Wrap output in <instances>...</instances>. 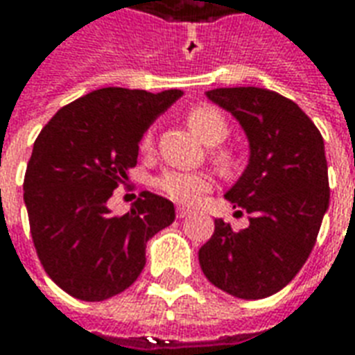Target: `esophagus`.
I'll use <instances>...</instances> for the list:
<instances>
[{
	"label": "esophagus",
	"mask_w": 355,
	"mask_h": 355,
	"mask_svg": "<svg viewBox=\"0 0 355 355\" xmlns=\"http://www.w3.org/2000/svg\"><path fill=\"white\" fill-rule=\"evenodd\" d=\"M190 215V211L184 207H178L177 209V218H186V216Z\"/></svg>",
	"instance_id": "obj_1"
}]
</instances>
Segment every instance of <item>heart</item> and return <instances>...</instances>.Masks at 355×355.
<instances>
[{
  "instance_id": "obj_1",
  "label": "heart",
  "mask_w": 355,
  "mask_h": 355,
  "mask_svg": "<svg viewBox=\"0 0 355 355\" xmlns=\"http://www.w3.org/2000/svg\"><path fill=\"white\" fill-rule=\"evenodd\" d=\"M188 125H190L193 135L207 146H215L218 142H223L228 135L226 119L213 106H196V108L190 110L188 112ZM152 144H154L152 131L144 132V137L140 140V148L148 152V150H152ZM216 162L226 167L230 159L226 154H218ZM155 186L171 201L180 203V205H193L200 200L201 193H205L211 188V178L205 173L171 169L165 171L162 177L155 180Z\"/></svg>"
}]
</instances>
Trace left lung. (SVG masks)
<instances>
[{
	"label": "left lung",
	"mask_w": 355,
	"mask_h": 355,
	"mask_svg": "<svg viewBox=\"0 0 355 355\" xmlns=\"http://www.w3.org/2000/svg\"><path fill=\"white\" fill-rule=\"evenodd\" d=\"M205 94L245 132L249 162L226 198L251 218L241 232L216 218L215 234L200 249V266L232 297L266 298L298 274L315 245L329 207L325 144L312 119L274 91L230 87Z\"/></svg>",
	"instance_id": "obj_1"
}]
</instances>
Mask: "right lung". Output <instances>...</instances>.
Returning <instances> with one entry per match:
<instances>
[{"label":"right lung","mask_w":355,"mask_h":355,"mask_svg":"<svg viewBox=\"0 0 355 355\" xmlns=\"http://www.w3.org/2000/svg\"><path fill=\"white\" fill-rule=\"evenodd\" d=\"M169 89L104 87L70 102L35 139L24 203L45 272L68 295L98 302L131 287L146 264V243L175 220V205L142 192L114 216L108 200L137 165L148 127L182 96Z\"/></svg>","instance_id":"1"}]
</instances>
